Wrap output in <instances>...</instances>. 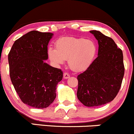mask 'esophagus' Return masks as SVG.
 <instances>
[{
    "label": "esophagus",
    "mask_w": 134,
    "mask_h": 134,
    "mask_svg": "<svg viewBox=\"0 0 134 134\" xmlns=\"http://www.w3.org/2000/svg\"><path fill=\"white\" fill-rule=\"evenodd\" d=\"M69 78H70V75L68 74V73L65 72L64 74H63V78L64 79H68Z\"/></svg>",
    "instance_id": "obj_1"
}]
</instances>
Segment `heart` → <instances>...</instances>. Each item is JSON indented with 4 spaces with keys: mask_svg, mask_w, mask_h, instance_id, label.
<instances>
[{
    "mask_svg": "<svg viewBox=\"0 0 134 134\" xmlns=\"http://www.w3.org/2000/svg\"><path fill=\"white\" fill-rule=\"evenodd\" d=\"M96 52V44L92 40L63 37L56 42L55 49L49 47L47 54L51 61L56 65H61L67 60L72 71L83 72L91 65Z\"/></svg>",
    "mask_w": 134,
    "mask_h": 134,
    "instance_id": "1",
    "label": "heart"
}]
</instances>
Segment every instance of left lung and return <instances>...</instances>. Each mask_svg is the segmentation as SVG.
<instances>
[{"instance_id":"obj_1","label":"left lung","mask_w":134,"mask_h":134,"mask_svg":"<svg viewBox=\"0 0 134 134\" xmlns=\"http://www.w3.org/2000/svg\"><path fill=\"white\" fill-rule=\"evenodd\" d=\"M90 33L98 40V57L77 77V97L86 107H97L115 98L121 85L125 67L123 52L111 38L96 30Z\"/></svg>"}]
</instances>
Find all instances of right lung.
Listing matches in <instances>:
<instances>
[{"label":"right lung","mask_w":134,"mask_h":134,"mask_svg":"<svg viewBox=\"0 0 134 134\" xmlns=\"http://www.w3.org/2000/svg\"><path fill=\"white\" fill-rule=\"evenodd\" d=\"M54 34L31 31L14 42L8 54L11 82L24 103L48 107L56 98L63 72L46 63L47 46Z\"/></svg>","instance_id":"add662e5"}]
</instances>
